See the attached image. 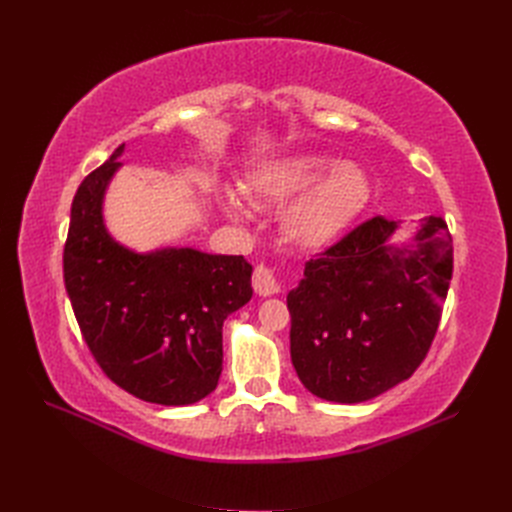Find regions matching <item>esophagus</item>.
I'll list each match as a JSON object with an SVG mask.
<instances>
[{
  "instance_id": "34e87169",
  "label": "esophagus",
  "mask_w": 512,
  "mask_h": 512,
  "mask_svg": "<svg viewBox=\"0 0 512 512\" xmlns=\"http://www.w3.org/2000/svg\"><path fill=\"white\" fill-rule=\"evenodd\" d=\"M252 286H254L256 294H260V297H271V294L280 292V280H277L275 271L267 265H258L254 269Z\"/></svg>"
}]
</instances>
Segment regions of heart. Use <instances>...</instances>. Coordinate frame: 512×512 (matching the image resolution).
<instances>
[{
	"mask_svg": "<svg viewBox=\"0 0 512 512\" xmlns=\"http://www.w3.org/2000/svg\"><path fill=\"white\" fill-rule=\"evenodd\" d=\"M256 198L282 203L297 195L284 215L286 235L305 247H322L350 228L369 203L371 185L361 166L331 156H292L260 166L247 181ZM230 209L241 211L237 198Z\"/></svg>",
	"mask_w": 512,
	"mask_h": 512,
	"instance_id": "obj_1",
	"label": "heart"
}]
</instances>
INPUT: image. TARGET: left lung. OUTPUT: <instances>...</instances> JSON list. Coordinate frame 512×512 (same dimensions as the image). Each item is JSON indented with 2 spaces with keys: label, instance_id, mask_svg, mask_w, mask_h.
I'll use <instances>...</instances> for the list:
<instances>
[{
  "label": "left lung",
  "instance_id": "left-lung-1",
  "mask_svg": "<svg viewBox=\"0 0 512 512\" xmlns=\"http://www.w3.org/2000/svg\"><path fill=\"white\" fill-rule=\"evenodd\" d=\"M376 215L305 262L288 292L290 356L309 393L359 404L408 380L436 337L453 277V237L427 215L416 250L389 245Z\"/></svg>",
  "mask_w": 512,
  "mask_h": 512
}]
</instances>
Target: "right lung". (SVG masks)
Instances as JSON below:
<instances>
[{"label":"right lung","mask_w":512,"mask_h":512,"mask_svg":"<svg viewBox=\"0 0 512 512\" xmlns=\"http://www.w3.org/2000/svg\"><path fill=\"white\" fill-rule=\"evenodd\" d=\"M123 145L72 200L64 282L85 344L108 380L162 406L207 397L222 374V324L252 299V265L181 247L134 254L102 224Z\"/></svg>","instance_id":"obj_1"}]
</instances>
